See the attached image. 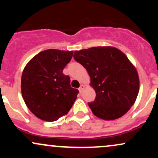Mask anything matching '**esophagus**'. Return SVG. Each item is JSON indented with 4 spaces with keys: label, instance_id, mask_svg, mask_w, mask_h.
I'll return each instance as SVG.
<instances>
[{
    "label": "esophagus",
    "instance_id": "obj_1",
    "mask_svg": "<svg viewBox=\"0 0 158 158\" xmlns=\"http://www.w3.org/2000/svg\"><path fill=\"white\" fill-rule=\"evenodd\" d=\"M84 89H85V86L83 85H81V86H80V88H79V92H80V93H81V92L83 91V90H84Z\"/></svg>",
    "mask_w": 158,
    "mask_h": 158
}]
</instances>
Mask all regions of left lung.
<instances>
[{"label": "left lung", "instance_id": "left-lung-1", "mask_svg": "<svg viewBox=\"0 0 158 158\" xmlns=\"http://www.w3.org/2000/svg\"><path fill=\"white\" fill-rule=\"evenodd\" d=\"M73 58L86 69L95 90V100L88 102L94 115L113 120L126 114L139 89L138 73L127 56L113 47H94L75 51Z\"/></svg>", "mask_w": 158, "mask_h": 158}]
</instances>
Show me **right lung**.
<instances>
[{
	"mask_svg": "<svg viewBox=\"0 0 158 158\" xmlns=\"http://www.w3.org/2000/svg\"><path fill=\"white\" fill-rule=\"evenodd\" d=\"M73 51L49 49L27 63L21 77V93L27 106L38 118L53 122L68 113L79 90L62 73Z\"/></svg>",
	"mask_w": 158,
	"mask_h": 158,
	"instance_id": "obj_1",
	"label": "right lung"
}]
</instances>
